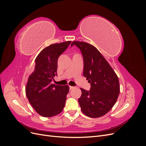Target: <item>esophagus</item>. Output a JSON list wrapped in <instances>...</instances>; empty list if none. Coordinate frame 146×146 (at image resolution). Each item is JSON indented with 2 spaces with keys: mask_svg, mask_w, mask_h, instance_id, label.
Wrapping results in <instances>:
<instances>
[{
  "mask_svg": "<svg viewBox=\"0 0 146 146\" xmlns=\"http://www.w3.org/2000/svg\"><path fill=\"white\" fill-rule=\"evenodd\" d=\"M74 86H69V89H70V90H71L74 89Z\"/></svg>",
  "mask_w": 146,
  "mask_h": 146,
  "instance_id": "1",
  "label": "esophagus"
}]
</instances>
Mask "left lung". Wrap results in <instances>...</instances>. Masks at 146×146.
Segmentation results:
<instances>
[{
    "label": "left lung",
    "instance_id": "obj_1",
    "mask_svg": "<svg viewBox=\"0 0 146 146\" xmlns=\"http://www.w3.org/2000/svg\"><path fill=\"white\" fill-rule=\"evenodd\" d=\"M83 58V76L91 83L90 90L80 88L78 104L82 112L90 117H99L107 114L115 104L120 92L116 73L97 48L85 42L73 41Z\"/></svg>",
    "mask_w": 146,
    "mask_h": 146
}]
</instances>
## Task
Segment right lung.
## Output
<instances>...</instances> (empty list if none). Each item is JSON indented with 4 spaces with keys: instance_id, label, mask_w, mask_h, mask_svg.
Returning <instances> with one entry per match:
<instances>
[{
    "instance_id": "right-lung-1",
    "label": "right lung",
    "mask_w": 146,
    "mask_h": 146,
    "mask_svg": "<svg viewBox=\"0 0 146 146\" xmlns=\"http://www.w3.org/2000/svg\"><path fill=\"white\" fill-rule=\"evenodd\" d=\"M70 42L66 41L47 46L35 59V70L29 77L25 92L30 104L43 117L57 115L65 105L69 86L53 85L52 82L57 75L59 56Z\"/></svg>"
}]
</instances>
